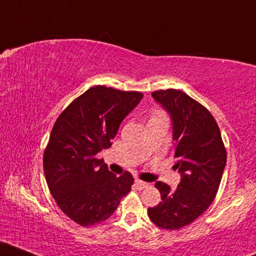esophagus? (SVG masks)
I'll use <instances>...</instances> for the list:
<instances>
[{
	"instance_id": "34e87169",
	"label": "esophagus",
	"mask_w": 256,
	"mask_h": 256,
	"mask_svg": "<svg viewBox=\"0 0 256 256\" xmlns=\"http://www.w3.org/2000/svg\"><path fill=\"white\" fill-rule=\"evenodd\" d=\"M134 184H136V186H137L138 189H140V190L146 189V188H148V186H149V184H148V183H146V182L140 180V179H136V182H134Z\"/></svg>"
}]
</instances>
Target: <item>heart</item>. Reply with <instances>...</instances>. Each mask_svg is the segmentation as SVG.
Wrapping results in <instances>:
<instances>
[{"label":"heart","instance_id":"heart-1","mask_svg":"<svg viewBox=\"0 0 256 256\" xmlns=\"http://www.w3.org/2000/svg\"><path fill=\"white\" fill-rule=\"evenodd\" d=\"M162 116H161V114H160V113H156V114H155V116H152V119H154V118H162Z\"/></svg>","mask_w":256,"mask_h":256}]
</instances>
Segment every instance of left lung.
<instances>
[{
  "instance_id": "8db88e82",
  "label": "left lung",
  "mask_w": 256,
  "mask_h": 256,
  "mask_svg": "<svg viewBox=\"0 0 256 256\" xmlns=\"http://www.w3.org/2000/svg\"><path fill=\"white\" fill-rule=\"evenodd\" d=\"M152 96L171 116L174 168L182 178L174 190L162 182L155 183L161 202L148 208V216L158 228L178 230L192 224L213 202L226 150L216 119L201 104L177 89L154 91Z\"/></svg>"
}]
</instances>
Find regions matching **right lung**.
Returning <instances> with one entry per match:
<instances>
[{"mask_svg":"<svg viewBox=\"0 0 256 256\" xmlns=\"http://www.w3.org/2000/svg\"><path fill=\"white\" fill-rule=\"evenodd\" d=\"M142 98L138 91L96 85L55 122L44 152V174L60 210L77 224L104 222L130 192V173L116 177L96 155L110 148L122 122Z\"/></svg>","mask_w":256,"mask_h":256,"instance_id":"add662e5","label":"right lung"}]
</instances>
